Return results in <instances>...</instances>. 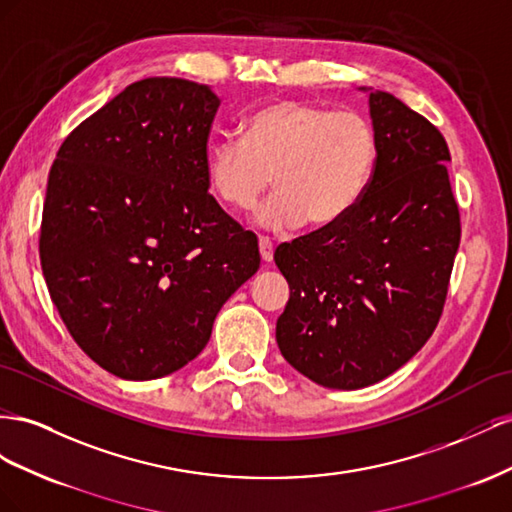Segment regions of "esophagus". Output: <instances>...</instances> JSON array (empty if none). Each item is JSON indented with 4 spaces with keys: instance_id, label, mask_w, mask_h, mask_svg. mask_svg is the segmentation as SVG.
I'll return each mask as SVG.
<instances>
[{
    "instance_id": "esophagus-1",
    "label": "esophagus",
    "mask_w": 512,
    "mask_h": 512,
    "mask_svg": "<svg viewBox=\"0 0 512 512\" xmlns=\"http://www.w3.org/2000/svg\"><path fill=\"white\" fill-rule=\"evenodd\" d=\"M259 253H261V259H264V264H270L274 257V248H272L270 238H266V236L259 238Z\"/></svg>"
}]
</instances>
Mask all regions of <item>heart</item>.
<instances>
[{"label": "heart", "mask_w": 512, "mask_h": 512, "mask_svg": "<svg viewBox=\"0 0 512 512\" xmlns=\"http://www.w3.org/2000/svg\"><path fill=\"white\" fill-rule=\"evenodd\" d=\"M242 139L225 137L206 158L210 193L225 208L259 210L266 229L339 225L367 193L377 160L373 124L356 111H332L302 100H274L242 122Z\"/></svg>", "instance_id": "1"}]
</instances>
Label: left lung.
Here are the masks:
<instances>
[{
    "instance_id": "left-lung-1",
    "label": "left lung",
    "mask_w": 512,
    "mask_h": 512,
    "mask_svg": "<svg viewBox=\"0 0 512 512\" xmlns=\"http://www.w3.org/2000/svg\"><path fill=\"white\" fill-rule=\"evenodd\" d=\"M377 160L339 225L276 246L289 283L276 321L285 360L326 388L388 377L429 341L442 317L461 218L444 135L388 92L369 96Z\"/></svg>"
}]
</instances>
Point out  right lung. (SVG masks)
I'll use <instances>...</instances> for the list:
<instances>
[{
    "instance_id": "1",
    "label": "right lung",
    "mask_w": 512,
    "mask_h": 512,
    "mask_svg": "<svg viewBox=\"0 0 512 512\" xmlns=\"http://www.w3.org/2000/svg\"><path fill=\"white\" fill-rule=\"evenodd\" d=\"M210 85H128L64 139L49 171L40 264L70 337L122 379L182 369L259 270L253 231L208 193Z\"/></svg>"
}]
</instances>
